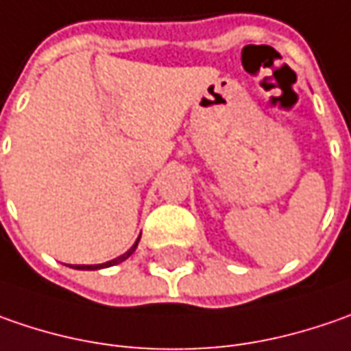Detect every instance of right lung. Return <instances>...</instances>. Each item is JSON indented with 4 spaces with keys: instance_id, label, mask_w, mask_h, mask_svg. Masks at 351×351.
<instances>
[{
    "instance_id": "add662e5",
    "label": "right lung",
    "mask_w": 351,
    "mask_h": 351,
    "mask_svg": "<svg viewBox=\"0 0 351 351\" xmlns=\"http://www.w3.org/2000/svg\"><path fill=\"white\" fill-rule=\"evenodd\" d=\"M141 237V236H139ZM139 237H137V241L131 245L128 252L123 253V255H119V257H115V259H112V261H106V263H99V265H76V269H80V271H96V269H106V267H114L117 265V263H121V261H125L128 257H130L131 253L137 250V243H139Z\"/></svg>"
}]
</instances>
